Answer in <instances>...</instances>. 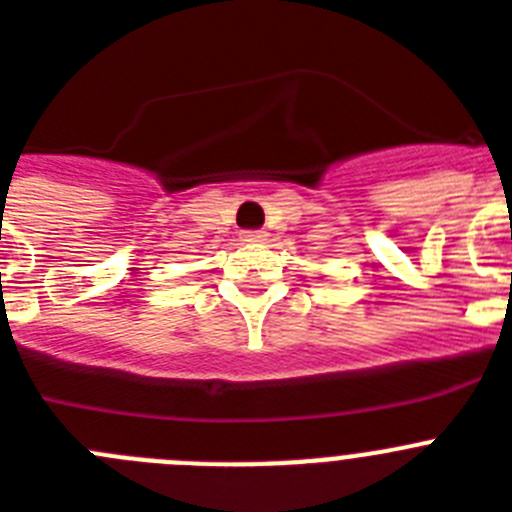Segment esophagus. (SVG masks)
Listing matches in <instances>:
<instances>
[{
	"instance_id": "esophagus-1",
	"label": "esophagus",
	"mask_w": 512,
	"mask_h": 512,
	"mask_svg": "<svg viewBox=\"0 0 512 512\" xmlns=\"http://www.w3.org/2000/svg\"><path fill=\"white\" fill-rule=\"evenodd\" d=\"M265 231H242V242H247V244H260V242H265Z\"/></svg>"
}]
</instances>
